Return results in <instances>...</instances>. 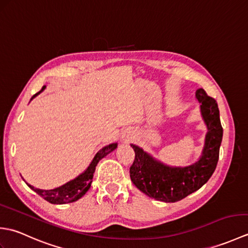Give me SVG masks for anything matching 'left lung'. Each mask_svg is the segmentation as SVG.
<instances>
[{"label": "left lung", "instance_id": "left-lung-1", "mask_svg": "<svg viewBox=\"0 0 248 248\" xmlns=\"http://www.w3.org/2000/svg\"><path fill=\"white\" fill-rule=\"evenodd\" d=\"M202 115L208 127L205 144L200 160L186 167H170L157 162L143 149L131 145L135 159L130 167V177L134 186L149 197L165 202H176L202 187L211 178L217 168L223 128L215 99L204 89L196 91Z\"/></svg>", "mask_w": 248, "mask_h": 248}]
</instances>
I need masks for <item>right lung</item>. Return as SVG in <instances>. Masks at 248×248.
Returning <instances> with one entry per match:
<instances>
[{
    "instance_id": "obj_1",
    "label": "right lung",
    "mask_w": 248,
    "mask_h": 248,
    "mask_svg": "<svg viewBox=\"0 0 248 248\" xmlns=\"http://www.w3.org/2000/svg\"><path fill=\"white\" fill-rule=\"evenodd\" d=\"M46 86H43V88L40 91L35 93L33 97L31 98V100L35 98L37 94H39L41 92L44 91ZM117 148V144H109L108 146H105L104 148H102L100 151L97 152V155H94L93 160L92 161L91 165L87 167V170L81 173L80 176L77 177L73 180L67 182L64 186H62L60 187H56L53 189H40V188H36L33 186H28L35 191L39 196L46 199V202H49L51 203L54 204H62V203H68V202H77L78 199H80L82 196L85 195V193L88 191L89 187L92 186L93 182V172L96 170V166L98 164V162L104 157L107 155H108L109 152H112Z\"/></svg>"
}]
</instances>
